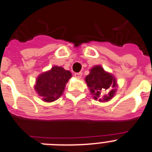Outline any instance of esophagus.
<instances>
[{"mask_svg":"<svg viewBox=\"0 0 152 152\" xmlns=\"http://www.w3.org/2000/svg\"><path fill=\"white\" fill-rule=\"evenodd\" d=\"M75 76L76 78H81V77H82V73L81 72H79V73H75Z\"/></svg>","mask_w":152,"mask_h":152,"instance_id":"34e87169","label":"esophagus"}]
</instances>
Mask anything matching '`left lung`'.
<instances>
[{"label":"left lung","mask_w":152,"mask_h":152,"mask_svg":"<svg viewBox=\"0 0 152 152\" xmlns=\"http://www.w3.org/2000/svg\"><path fill=\"white\" fill-rule=\"evenodd\" d=\"M85 82L88 85L93 98L100 102H107L115 96L118 87L116 77L113 74L106 72L100 65H95L90 69V74L85 77ZM109 91L107 95L100 96L102 91Z\"/></svg>","instance_id":"obj_1"}]
</instances>
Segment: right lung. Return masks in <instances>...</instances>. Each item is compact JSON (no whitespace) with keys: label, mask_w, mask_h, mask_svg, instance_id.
<instances>
[{"label":"right lung","mask_w":152,"mask_h":152,"mask_svg":"<svg viewBox=\"0 0 152 152\" xmlns=\"http://www.w3.org/2000/svg\"><path fill=\"white\" fill-rule=\"evenodd\" d=\"M72 76L69 71L56 65L39 75L34 89L43 101L53 102L62 95L66 84Z\"/></svg>","instance_id":"obj_1"}]
</instances>
